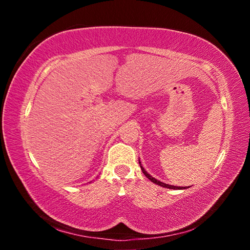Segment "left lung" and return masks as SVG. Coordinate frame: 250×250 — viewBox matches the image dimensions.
<instances>
[{
	"label": "left lung",
	"instance_id": "1",
	"mask_svg": "<svg viewBox=\"0 0 250 250\" xmlns=\"http://www.w3.org/2000/svg\"><path fill=\"white\" fill-rule=\"evenodd\" d=\"M139 163H140V167H141V170H142V172H143V174H145L151 182H153L154 184H158V185H160V186H162V188H172V189H184V188H188V186H186V188H185V186H182V188H180V186H173V185H168V184L163 183V182H160L159 180H156V179H154V177H152V176L149 174V173H147V172L145 170V168L142 167L140 161H139Z\"/></svg>",
	"mask_w": 250,
	"mask_h": 250
}]
</instances>
